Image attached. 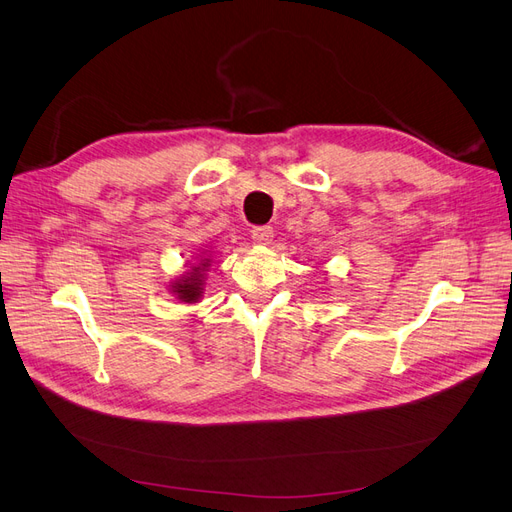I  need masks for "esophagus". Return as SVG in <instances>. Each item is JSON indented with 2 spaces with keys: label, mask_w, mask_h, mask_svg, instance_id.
<instances>
[{
  "label": "esophagus",
  "mask_w": 512,
  "mask_h": 512,
  "mask_svg": "<svg viewBox=\"0 0 512 512\" xmlns=\"http://www.w3.org/2000/svg\"><path fill=\"white\" fill-rule=\"evenodd\" d=\"M250 232H252L254 243H260V245L269 243L271 237H273V228L271 226H254Z\"/></svg>",
  "instance_id": "esophagus-1"
}]
</instances>
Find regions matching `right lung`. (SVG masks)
I'll return each mask as SVG.
<instances>
[{"label":"right lung","mask_w":512,"mask_h":512,"mask_svg":"<svg viewBox=\"0 0 512 512\" xmlns=\"http://www.w3.org/2000/svg\"><path fill=\"white\" fill-rule=\"evenodd\" d=\"M207 265H209V258H207V262H200V265L194 267V271L188 277H183L181 282H177L173 286V292L177 294V299H181L185 303H192L200 297V284H203V280H200V271L203 270H200L199 267L203 266L205 269Z\"/></svg>","instance_id":"add662e5"}]
</instances>
